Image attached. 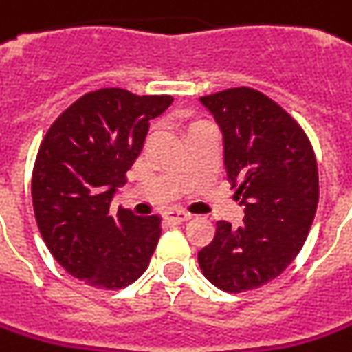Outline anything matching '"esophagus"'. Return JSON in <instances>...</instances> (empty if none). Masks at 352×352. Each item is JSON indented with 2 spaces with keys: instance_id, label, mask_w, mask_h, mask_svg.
Wrapping results in <instances>:
<instances>
[{
  "instance_id": "34e87169",
  "label": "esophagus",
  "mask_w": 352,
  "mask_h": 352,
  "mask_svg": "<svg viewBox=\"0 0 352 352\" xmlns=\"http://www.w3.org/2000/svg\"><path fill=\"white\" fill-rule=\"evenodd\" d=\"M164 219L169 221V223H183V221H188V219H190V214H186L183 210L171 208V210H167L166 214H164Z\"/></svg>"
}]
</instances>
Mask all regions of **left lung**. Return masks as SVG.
<instances>
[{
    "instance_id": "left-lung-1",
    "label": "left lung",
    "mask_w": 352,
    "mask_h": 352,
    "mask_svg": "<svg viewBox=\"0 0 352 352\" xmlns=\"http://www.w3.org/2000/svg\"><path fill=\"white\" fill-rule=\"evenodd\" d=\"M200 102L223 133L227 179L245 219L236 229L217 221L198 264L217 289L243 293L276 279L305 245L320 195L316 156L300 125L258 90L229 88Z\"/></svg>"
}]
</instances>
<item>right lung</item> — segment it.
<instances>
[{
    "label": "right lung",
    "instance_id": "obj_1",
    "mask_svg": "<svg viewBox=\"0 0 352 352\" xmlns=\"http://www.w3.org/2000/svg\"><path fill=\"white\" fill-rule=\"evenodd\" d=\"M171 96L102 88L78 98L45 133L32 171V206L52 256L76 279L123 289L144 274L162 235L160 216L109 212L142 152L150 119Z\"/></svg>",
    "mask_w": 352,
    "mask_h": 352
}]
</instances>
